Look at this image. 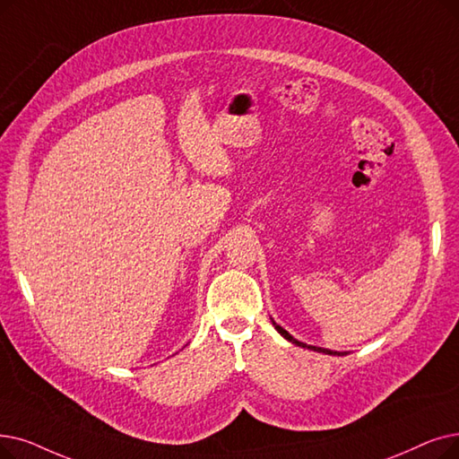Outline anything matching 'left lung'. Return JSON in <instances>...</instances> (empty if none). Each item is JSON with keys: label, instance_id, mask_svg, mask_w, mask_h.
Returning <instances> with one entry per match:
<instances>
[{"label": "left lung", "instance_id": "left-lung-1", "mask_svg": "<svg viewBox=\"0 0 459 459\" xmlns=\"http://www.w3.org/2000/svg\"><path fill=\"white\" fill-rule=\"evenodd\" d=\"M273 323V321H272ZM273 326H275V330L279 332V333H281L283 337H285V340L287 342H290V343H294V345H298V347H304V349H311V351H316V352H325V354H337V356H340V352H335V351H328V349H321V347H313V345H306V343H302V342H298V340H294V337L287 332V330H283L281 326H279L277 323H273Z\"/></svg>", "mask_w": 459, "mask_h": 459}]
</instances>
